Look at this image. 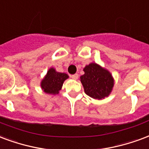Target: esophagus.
<instances>
[{
    "instance_id": "1",
    "label": "esophagus",
    "mask_w": 149,
    "mask_h": 149,
    "mask_svg": "<svg viewBox=\"0 0 149 149\" xmlns=\"http://www.w3.org/2000/svg\"><path fill=\"white\" fill-rule=\"evenodd\" d=\"M72 79H73V80H77L78 78V74H74V75H72L71 76Z\"/></svg>"
}]
</instances>
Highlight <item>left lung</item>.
<instances>
[{"label":"left lung","mask_w":149,"mask_h":149,"mask_svg":"<svg viewBox=\"0 0 149 149\" xmlns=\"http://www.w3.org/2000/svg\"><path fill=\"white\" fill-rule=\"evenodd\" d=\"M84 74L80 77L84 92L95 100L108 97L113 90L114 80L111 72L95 62H91L84 68Z\"/></svg>","instance_id":"left-lung-1"}]
</instances>
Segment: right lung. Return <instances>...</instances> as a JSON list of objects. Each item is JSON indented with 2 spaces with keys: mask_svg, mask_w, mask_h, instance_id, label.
Wrapping results in <instances>:
<instances>
[{
  "mask_svg": "<svg viewBox=\"0 0 149 149\" xmlns=\"http://www.w3.org/2000/svg\"><path fill=\"white\" fill-rule=\"evenodd\" d=\"M68 78V74L57 72L54 68L51 67L47 71L43 79L41 80V88L47 94L58 95L62 88L65 80Z\"/></svg>",
  "mask_w": 149,
  "mask_h": 149,
  "instance_id": "right-lung-1",
  "label": "right lung"
}]
</instances>
